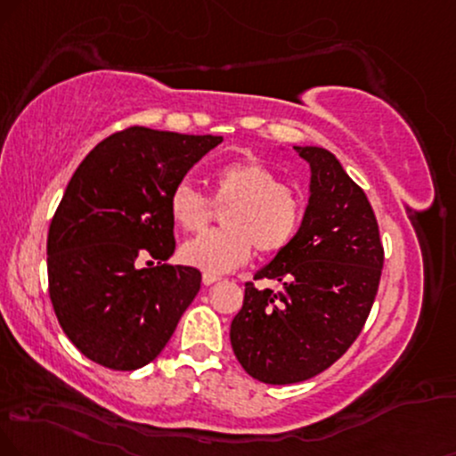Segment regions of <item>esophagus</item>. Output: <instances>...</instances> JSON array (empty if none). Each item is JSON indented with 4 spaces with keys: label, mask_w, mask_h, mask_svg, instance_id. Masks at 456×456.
I'll list each match as a JSON object with an SVG mask.
<instances>
[{
    "label": "esophagus",
    "mask_w": 456,
    "mask_h": 456,
    "mask_svg": "<svg viewBox=\"0 0 456 456\" xmlns=\"http://www.w3.org/2000/svg\"><path fill=\"white\" fill-rule=\"evenodd\" d=\"M217 281H219L217 274H209V273L202 274V283L205 285H213V283H217Z\"/></svg>",
    "instance_id": "esophagus-1"
}]
</instances>
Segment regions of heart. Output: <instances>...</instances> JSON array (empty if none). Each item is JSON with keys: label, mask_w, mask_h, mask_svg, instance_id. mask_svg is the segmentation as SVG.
I'll return each mask as SVG.
<instances>
[{"label": "heart", "mask_w": 456, "mask_h": 456, "mask_svg": "<svg viewBox=\"0 0 456 456\" xmlns=\"http://www.w3.org/2000/svg\"><path fill=\"white\" fill-rule=\"evenodd\" d=\"M213 202L228 207L222 213L226 228L205 232L182 247L190 266L224 274L243 266L254 245L262 254L285 249L305 217V200L277 173L260 160L247 159L217 168L213 175ZM168 211L183 230H202L211 219V202L194 185L182 182L168 199Z\"/></svg>", "instance_id": "obj_1"}]
</instances>
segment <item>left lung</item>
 I'll use <instances>...</instances> for the list:
<instances>
[{"mask_svg":"<svg viewBox=\"0 0 456 456\" xmlns=\"http://www.w3.org/2000/svg\"><path fill=\"white\" fill-rule=\"evenodd\" d=\"M311 167L308 202L294 240L245 283L243 308L230 342L245 372L266 385L313 379L338 359L362 331L383 271L379 224L363 190L331 151L294 145Z\"/></svg>","mask_w":456,"mask_h":456,"instance_id":"1","label":"left lung"}]
</instances>
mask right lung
<instances>
[{"instance_id": "add662e5", "label": "right lung", "mask_w": 456, "mask_h": 456, "mask_svg": "<svg viewBox=\"0 0 456 456\" xmlns=\"http://www.w3.org/2000/svg\"><path fill=\"white\" fill-rule=\"evenodd\" d=\"M222 142L131 126L94 145L71 175L48 230V289L67 338L94 363L143 368L199 294L196 268L162 264L175 251L168 199ZM143 253L159 266L139 267Z\"/></svg>"}]
</instances>
